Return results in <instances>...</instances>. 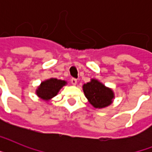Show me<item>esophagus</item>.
Here are the masks:
<instances>
[{"mask_svg": "<svg viewBox=\"0 0 152 152\" xmlns=\"http://www.w3.org/2000/svg\"><path fill=\"white\" fill-rule=\"evenodd\" d=\"M71 83L72 85H76V83H77V80H76V79H75V78L72 79Z\"/></svg>", "mask_w": 152, "mask_h": 152, "instance_id": "obj_1", "label": "esophagus"}]
</instances>
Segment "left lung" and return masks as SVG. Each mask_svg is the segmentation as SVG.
Wrapping results in <instances>:
<instances>
[{"label":"left lung","mask_w":152,"mask_h":152,"mask_svg":"<svg viewBox=\"0 0 152 152\" xmlns=\"http://www.w3.org/2000/svg\"><path fill=\"white\" fill-rule=\"evenodd\" d=\"M85 97L92 106L97 109L107 107L113 103L115 98L111 88L106 87L97 79H91L90 82L83 85Z\"/></svg>","instance_id":"8db88e82"}]
</instances>
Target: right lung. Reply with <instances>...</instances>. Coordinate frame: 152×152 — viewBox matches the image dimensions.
I'll return each instance as SVG.
<instances>
[{"label":"right lung","instance_id":"add662e5","mask_svg":"<svg viewBox=\"0 0 152 152\" xmlns=\"http://www.w3.org/2000/svg\"><path fill=\"white\" fill-rule=\"evenodd\" d=\"M65 85H67L66 80H57L56 78L48 79L40 83V85L37 88L35 93L37 96L41 99L49 102L51 99L55 97L59 91Z\"/></svg>","mask_w":152,"mask_h":152}]
</instances>
